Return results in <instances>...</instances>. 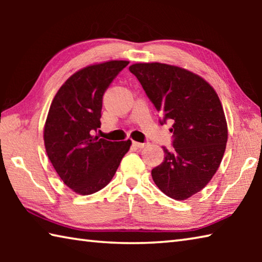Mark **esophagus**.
Returning a JSON list of instances; mask_svg holds the SVG:
<instances>
[{
  "label": "esophagus",
  "mask_w": 262,
  "mask_h": 262,
  "mask_svg": "<svg viewBox=\"0 0 262 262\" xmlns=\"http://www.w3.org/2000/svg\"><path fill=\"white\" fill-rule=\"evenodd\" d=\"M133 145H134L135 148H139V149H142L144 148L145 145H147V143H140V142H136V141H133Z\"/></svg>",
  "instance_id": "obj_1"
}]
</instances>
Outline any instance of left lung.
I'll return each mask as SVG.
<instances>
[{
	"label": "left lung",
	"instance_id": "8db88e82",
	"mask_svg": "<svg viewBox=\"0 0 262 262\" xmlns=\"http://www.w3.org/2000/svg\"><path fill=\"white\" fill-rule=\"evenodd\" d=\"M130 73L161 113L171 121L173 149L151 171L155 184L174 200H186L211 180L223 158L228 127L219 96L205 79L164 63H135Z\"/></svg>",
	"mask_w": 262,
	"mask_h": 262
}]
</instances>
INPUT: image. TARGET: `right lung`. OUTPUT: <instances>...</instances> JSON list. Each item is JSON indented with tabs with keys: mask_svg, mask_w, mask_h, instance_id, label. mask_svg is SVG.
Wrapping results in <instances>:
<instances>
[{
	"mask_svg": "<svg viewBox=\"0 0 262 262\" xmlns=\"http://www.w3.org/2000/svg\"><path fill=\"white\" fill-rule=\"evenodd\" d=\"M128 61L89 66L70 76L53 99L43 129L47 156L62 181L82 195L104 188L129 150L130 140L94 136L100 128L103 96Z\"/></svg>",
	"mask_w": 262,
	"mask_h": 262,
	"instance_id": "right-lung-1",
	"label": "right lung"
}]
</instances>
